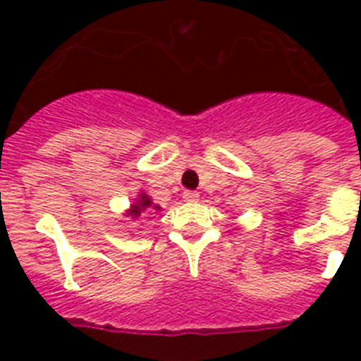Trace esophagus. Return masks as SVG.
<instances>
[{
    "label": "esophagus",
    "instance_id": "34e87169",
    "mask_svg": "<svg viewBox=\"0 0 361 361\" xmlns=\"http://www.w3.org/2000/svg\"><path fill=\"white\" fill-rule=\"evenodd\" d=\"M198 198H200V195L197 191H183V200L185 202H198Z\"/></svg>",
    "mask_w": 361,
    "mask_h": 361
}]
</instances>
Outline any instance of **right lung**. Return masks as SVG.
<instances>
[{"label": "right lung", "mask_w": 361, "mask_h": 361, "mask_svg": "<svg viewBox=\"0 0 361 361\" xmlns=\"http://www.w3.org/2000/svg\"><path fill=\"white\" fill-rule=\"evenodd\" d=\"M153 209H155V212H159V209H161V206H155L152 198L147 197L146 192H140L135 202L130 204V208L125 212V215H127V217H130V219H136V217H140V215L152 214Z\"/></svg>", "instance_id": "obj_1"}]
</instances>
